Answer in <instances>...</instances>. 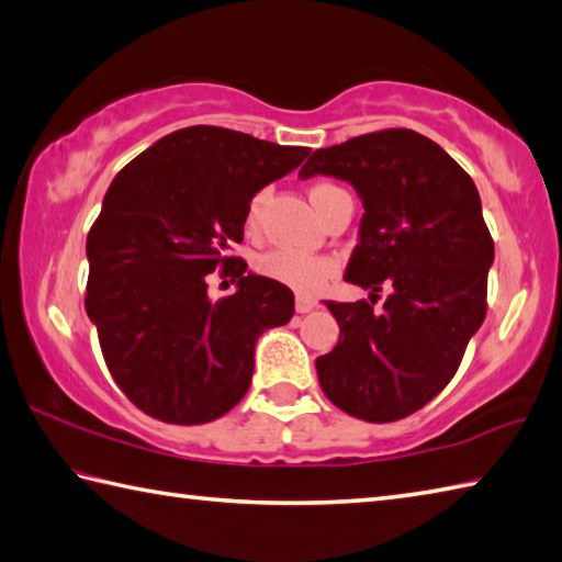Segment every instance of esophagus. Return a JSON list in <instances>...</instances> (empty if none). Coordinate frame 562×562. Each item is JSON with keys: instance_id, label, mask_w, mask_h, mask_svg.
Returning <instances> with one entry per match:
<instances>
[{"instance_id": "esophagus-1", "label": "esophagus", "mask_w": 562, "mask_h": 562, "mask_svg": "<svg viewBox=\"0 0 562 562\" xmlns=\"http://www.w3.org/2000/svg\"><path fill=\"white\" fill-rule=\"evenodd\" d=\"M316 307V300L307 297V294H297V304H294V310H297L300 314H307Z\"/></svg>"}]
</instances>
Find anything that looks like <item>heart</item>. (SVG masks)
<instances>
[{
    "label": "heart",
    "mask_w": 562,
    "mask_h": 562,
    "mask_svg": "<svg viewBox=\"0 0 562 562\" xmlns=\"http://www.w3.org/2000/svg\"><path fill=\"white\" fill-rule=\"evenodd\" d=\"M329 191H336L334 183H326V181L314 183L312 191H310L312 203L319 201L324 193H329ZM260 201H262V196H255L250 201V209H248V221L250 223L258 218ZM258 268H260L262 274H268V278L288 284V288H294L300 292H316L334 278L336 262L331 258H324V255H302V252H292V250H272L268 255H262Z\"/></svg>",
    "instance_id": "b5f03b06"
}]
</instances>
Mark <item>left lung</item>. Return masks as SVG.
Listing matches in <instances>:
<instances>
[{
	"label": "left lung",
	"mask_w": 562,
	"mask_h": 562,
	"mask_svg": "<svg viewBox=\"0 0 562 562\" xmlns=\"http://www.w3.org/2000/svg\"><path fill=\"white\" fill-rule=\"evenodd\" d=\"M349 181L363 201L346 282L371 302H324L339 341L316 359L326 397L369 423L420 411L452 381L486 314L494 240L472 177L415 130L316 149L300 169ZM392 290L381 313L378 292Z\"/></svg>",
	"instance_id": "obj_1"
}]
</instances>
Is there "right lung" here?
Here are the masks:
<instances>
[{
    "label": "right lung",
    "instance_id": "obj_1",
    "mask_svg": "<svg viewBox=\"0 0 562 562\" xmlns=\"http://www.w3.org/2000/svg\"><path fill=\"white\" fill-rule=\"evenodd\" d=\"M310 147L193 125L171 132L112 179L88 233L86 312L112 379L142 413L201 425L248 393L255 344L294 314L282 282L231 258L255 193L290 175ZM239 280L211 303L207 272Z\"/></svg>",
    "mask_w": 562,
    "mask_h": 562
}]
</instances>
